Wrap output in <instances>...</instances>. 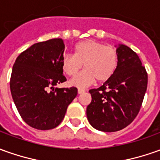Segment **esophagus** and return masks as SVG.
Wrapping results in <instances>:
<instances>
[{"instance_id":"1","label":"esophagus","mask_w":160,"mask_h":160,"mask_svg":"<svg viewBox=\"0 0 160 160\" xmlns=\"http://www.w3.org/2000/svg\"><path fill=\"white\" fill-rule=\"evenodd\" d=\"M78 94H82L83 92H85V90H83V89H78Z\"/></svg>"}]
</instances>
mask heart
I'll use <instances>...</instances> for the list:
<instances>
[{
    "mask_svg": "<svg viewBox=\"0 0 160 160\" xmlns=\"http://www.w3.org/2000/svg\"><path fill=\"white\" fill-rule=\"evenodd\" d=\"M62 69L74 77L82 68L86 69L69 81L71 86L85 88L96 81L105 82L113 76L118 67V53L113 47L105 46L95 40H85L74 48L73 55L66 54L62 57Z\"/></svg>",
    "mask_w": 160,
    "mask_h": 160,
    "instance_id": "b5f03b06",
    "label": "heart"
}]
</instances>
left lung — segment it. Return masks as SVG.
I'll return each mask as SVG.
<instances>
[{"label": "left lung", "mask_w": 160, "mask_h": 160, "mask_svg": "<svg viewBox=\"0 0 160 160\" xmlns=\"http://www.w3.org/2000/svg\"><path fill=\"white\" fill-rule=\"evenodd\" d=\"M118 67L102 86L91 89L87 118L95 129L113 132L125 128L140 111L148 76L136 53L125 45L117 49Z\"/></svg>", "instance_id": "obj_1"}]
</instances>
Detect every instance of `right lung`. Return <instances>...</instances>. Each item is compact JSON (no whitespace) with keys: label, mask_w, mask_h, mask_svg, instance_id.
I'll list each match as a JSON object with an SVG mask.
<instances>
[{"label":"right lung","mask_w":160,"mask_h":160,"mask_svg":"<svg viewBox=\"0 0 160 160\" xmlns=\"http://www.w3.org/2000/svg\"><path fill=\"white\" fill-rule=\"evenodd\" d=\"M64 48L60 38L40 42L21 53L14 63L12 98L23 121L33 128H56L78 95L76 87L54 88L66 81L61 63Z\"/></svg>","instance_id":"1"}]
</instances>
